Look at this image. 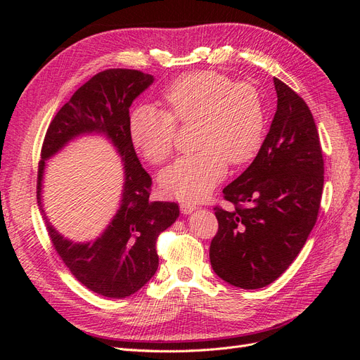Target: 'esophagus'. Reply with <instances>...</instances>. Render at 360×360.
Wrapping results in <instances>:
<instances>
[{"label": "esophagus", "mask_w": 360, "mask_h": 360, "mask_svg": "<svg viewBox=\"0 0 360 360\" xmlns=\"http://www.w3.org/2000/svg\"><path fill=\"white\" fill-rule=\"evenodd\" d=\"M195 209H197L195 202H191V201H182L181 202V212L184 214H191Z\"/></svg>", "instance_id": "esophagus-1"}]
</instances>
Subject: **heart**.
<instances>
[{"instance_id":"1","label":"heart","mask_w":360,"mask_h":360,"mask_svg":"<svg viewBox=\"0 0 360 360\" xmlns=\"http://www.w3.org/2000/svg\"><path fill=\"white\" fill-rule=\"evenodd\" d=\"M163 101L166 110L140 105L131 112L129 137L143 158L160 163L174 148L175 122H197V153L165 167L162 190L179 200H201L224 178L228 162L240 166L252 160L264 139V110L250 84L236 83L214 71L185 74L170 84Z\"/></svg>"}]
</instances>
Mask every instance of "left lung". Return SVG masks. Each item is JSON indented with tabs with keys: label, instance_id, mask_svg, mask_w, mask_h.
<instances>
[{
	"label": "left lung",
	"instance_id": "1",
	"mask_svg": "<svg viewBox=\"0 0 360 360\" xmlns=\"http://www.w3.org/2000/svg\"><path fill=\"white\" fill-rule=\"evenodd\" d=\"M273 82L277 109L269 134L254 162L223 190L235 209H214L212 267L240 289L267 286L288 270L315 226L323 195L324 160L312 113L288 84Z\"/></svg>",
	"mask_w": 360,
	"mask_h": 360
}]
</instances>
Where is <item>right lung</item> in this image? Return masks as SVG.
I'll list each match as a JSON object with an SVG mask.
<instances>
[{"mask_svg":"<svg viewBox=\"0 0 360 360\" xmlns=\"http://www.w3.org/2000/svg\"><path fill=\"white\" fill-rule=\"evenodd\" d=\"M139 70H105L84 83L52 120L37 170V204L53 247L71 274L91 292L121 299L139 292L159 267L156 240L179 216L176 202L148 201L151 178L143 169L129 137V106L153 84ZM105 136L122 158L124 184L117 213L94 241L72 243L49 221L41 191L46 162L71 141Z\"/></svg>","mask_w":360,"mask_h":360,"instance_id":"1","label":"right lung"}]
</instances>
